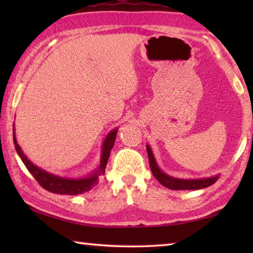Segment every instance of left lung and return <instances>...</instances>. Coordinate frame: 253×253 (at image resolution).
<instances>
[{
  "mask_svg": "<svg viewBox=\"0 0 253 253\" xmlns=\"http://www.w3.org/2000/svg\"><path fill=\"white\" fill-rule=\"evenodd\" d=\"M146 148L148 154L149 166H151V170L154 177L165 187H169L170 190H199V188L208 187L210 185H212L214 182H216L217 176L202 179H179L169 176V175L164 174L160 169H158L155 158H154L153 153L151 151V147L147 145Z\"/></svg>",
  "mask_w": 253,
  "mask_h": 253,
  "instance_id": "obj_1",
  "label": "left lung"
}]
</instances>
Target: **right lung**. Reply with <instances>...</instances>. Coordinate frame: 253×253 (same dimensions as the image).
Returning a JSON list of instances; mask_svg holds the SVG:
<instances>
[{
    "label": "right lung",
    "instance_id": "obj_1",
    "mask_svg": "<svg viewBox=\"0 0 253 253\" xmlns=\"http://www.w3.org/2000/svg\"><path fill=\"white\" fill-rule=\"evenodd\" d=\"M117 129H115L107 136L105 139L104 146H102V153H101V160L100 165L97 172L90 177L87 178H80V179H69V178H62L55 175L49 174L48 172H44L43 169L37 168L30 162L27 156L24 155L23 152L21 151L19 144L16 143L15 134H14V124H13V142L15 145V149L18 152L21 160L27 166V169L30 173L33 175V177L37 179V182L44 188V190L52 192L54 194H65V195H76L81 194L84 192H87L96 185L99 181V177L101 175L105 174V169L108 162V158L110 155L111 148H113L115 144V139H116Z\"/></svg>",
    "mask_w": 253,
    "mask_h": 253
}]
</instances>
